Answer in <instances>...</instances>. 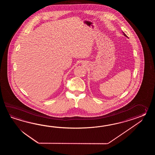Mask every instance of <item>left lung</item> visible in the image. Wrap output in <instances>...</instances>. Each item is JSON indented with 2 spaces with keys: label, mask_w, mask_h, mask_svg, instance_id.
<instances>
[{
  "label": "left lung",
  "mask_w": 155,
  "mask_h": 155,
  "mask_svg": "<svg viewBox=\"0 0 155 155\" xmlns=\"http://www.w3.org/2000/svg\"><path fill=\"white\" fill-rule=\"evenodd\" d=\"M122 33H123V34H124V36H126V37H127V35H126L124 33V32H123V31H122Z\"/></svg>",
  "instance_id": "8db88e82"
}]
</instances>
